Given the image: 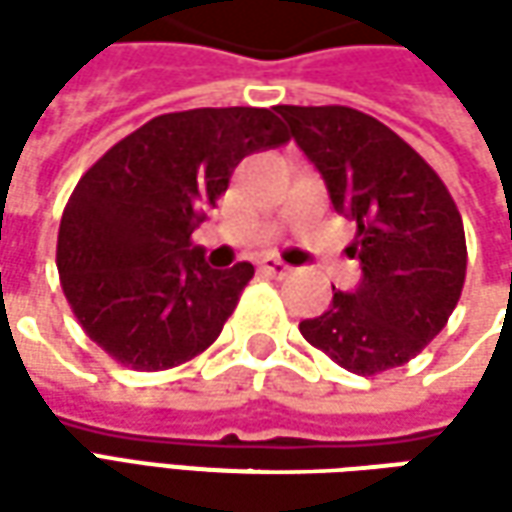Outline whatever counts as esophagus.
Wrapping results in <instances>:
<instances>
[{
	"mask_svg": "<svg viewBox=\"0 0 512 512\" xmlns=\"http://www.w3.org/2000/svg\"><path fill=\"white\" fill-rule=\"evenodd\" d=\"M259 270H262V273H267V276H276V279H282V276H287V273H290V265L279 262V259H262V262H259Z\"/></svg>",
	"mask_w": 512,
	"mask_h": 512,
	"instance_id": "esophagus-1",
	"label": "esophagus"
}]
</instances>
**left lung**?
<instances>
[{
	"mask_svg": "<svg viewBox=\"0 0 512 512\" xmlns=\"http://www.w3.org/2000/svg\"><path fill=\"white\" fill-rule=\"evenodd\" d=\"M290 136L325 176L333 210L356 225L353 293L299 330L344 370L376 376L433 342L459 305L467 273L462 213L439 173L399 133L344 105H279Z\"/></svg>",
	"mask_w": 512,
	"mask_h": 512,
	"instance_id": "obj_1",
	"label": "left lung"
}]
</instances>
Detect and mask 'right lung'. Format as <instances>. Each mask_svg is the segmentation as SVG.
Returning <instances> with one entry per match:
<instances>
[{
  "instance_id": "add662e5",
  "label": "right lung",
  "mask_w": 512,
  "mask_h": 512,
  "mask_svg": "<svg viewBox=\"0 0 512 512\" xmlns=\"http://www.w3.org/2000/svg\"><path fill=\"white\" fill-rule=\"evenodd\" d=\"M287 139L267 108L162 113L79 179L56 267L76 322L113 362L170 370L219 339L253 265L213 270L190 236L247 153Z\"/></svg>"
}]
</instances>
